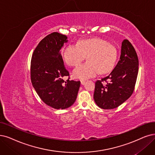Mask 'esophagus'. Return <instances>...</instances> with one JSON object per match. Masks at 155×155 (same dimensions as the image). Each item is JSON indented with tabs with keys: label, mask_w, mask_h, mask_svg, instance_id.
Returning <instances> with one entry per match:
<instances>
[{
	"label": "esophagus",
	"mask_w": 155,
	"mask_h": 155,
	"mask_svg": "<svg viewBox=\"0 0 155 155\" xmlns=\"http://www.w3.org/2000/svg\"><path fill=\"white\" fill-rule=\"evenodd\" d=\"M85 83H86V81H84V80H81V83L82 85H84L85 84Z\"/></svg>",
	"instance_id": "obj_1"
}]
</instances>
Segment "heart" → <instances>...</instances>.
<instances>
[{
  "label": "heart",
  "mask_w": 155,
  "mask_h": 155,
  "mask_svg": "<svg viewBox=\"0 0 155 155\" xmlns=\"http://www.w3.org/2000/svg\"><path fill=\"white\" fill-rule=\"evenodd\" d=\"M65 63L76 66L85 58L87 62L79 65L73 71L76 78L86 79L100 72L106 74L113 69L116 58V48L101 38H91L79 41L77 45H69L63 51Z\"/></svg>",
  "instance_id": "1"
}]
</instances>
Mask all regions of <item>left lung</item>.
<instances>
[{"instance_id":"obj_1","label":"left lung","mask_w":155,"mask_h":155,"mask_svg":"<svg viewBox=\"0 0 155 155\" xmlns=\"http://www.w3.org/2000/svg\"><path fill=\"white\" fill-rule=\"evenodd\" d=\"M138 71L139 60L135 49L127 39L123 40L120 60L114 69L95 83L94 98L97 106L112 109L125 102L133 94Z\"/></svg>"}]
</instances>
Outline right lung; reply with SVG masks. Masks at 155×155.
Here are the masks:
<instances>
[{"label":"right lung","mask_w":155,"mask_h":155,"mask_svg":"<svg viewBox=\"0 0 155 155\" xmlns=\"http://www.w3.org/2000/svg\"><path fill=\"white\" fill-rule=\"evenodd\" d=\"M67 37L58 32L49 34L36 47L31 60L30 76L34 88L41 100L56 109H65L75 102L80 81L68 79L61 49Z\"/></svg>","instance_id":"right-lung-1"}]
</instances>
